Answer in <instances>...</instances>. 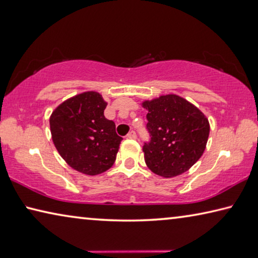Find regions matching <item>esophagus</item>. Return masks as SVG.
Returning a JSON list of instances; mask_svg holds the SVG:
<instances>
[{
    "mask_svg": "<svg viewBox=\"0 0 258 258\" xmlns=\"http://www.w3.org/2000/svg\"><path fill=\"white\" fill-rule=\"evenodd\" d=\"M127 138L128 139H136L137 138V133L134 132V131H131V132L127 134Z\"/></svg>",
    "mask_w": 258,
    "mask_h": 258,
    "instance_id": "1",
    "label": "esophagus"
}]
</instances>
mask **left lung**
I'll return each instance as SVG.
<instances>
[{"label": "left lung", "instance_id": "obj_1", "mask_svg": "<svg viewBox=\"0 0 258 258\" xmlns=\"http://www.w3.org/2000/svg\"><path fill=\"white\" fill-rule=\"evenodd\" d=\"M148 110L150 141L144 146L145 162L155 174L171 178L186 172L206 149L210 125L190 102L175 94L142 102Z\"/></svg>", "mask_w": 258, "mask_h": 258}]
</instances>
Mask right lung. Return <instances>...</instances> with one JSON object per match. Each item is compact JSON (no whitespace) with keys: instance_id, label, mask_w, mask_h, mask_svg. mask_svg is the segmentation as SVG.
Returning <instances> with one entry per match:
<instances>
[{"instance_id":"add662e5","label":"right lung","mask_w":258,"mask_h":258,"mask_svg":"<svg viewBox=\"0 0 258 258\" xmlns=\"http://www.w3.org/2000/svg\"><path fill=\"white\" fill-rule=\"evenodd\" d=\"M107 104L100 93L85 92L60 103L49 119L57 151L84 174L103 173L116 161L122 138L104 117Z\"/></svg>"}]
</instances>
